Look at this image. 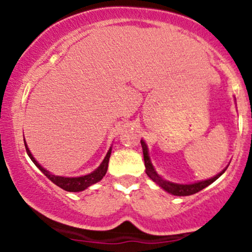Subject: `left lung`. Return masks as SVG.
<instances>
[{"label":"left lung","mask_w":252,"mask_h":252,"mask_svg":"<svg viewBox=\"0 0 252 252\" xmlns=\"http://www.w3.org/2000/svg\"><path fill=\"white\" fill-rule=\"evenodd\" d=\"M142 144V149H143V158H144V165H146V174L154 181L156 184H158L163 190H165L166 192L171 193V195H175V196H190L193 195V193H197L198 191L203 190L205 188H207L208 185H211L212 183L217 180L221 174L225 171L224 169L223 171L216 175L214 178L208 179V180L205 181H198V183L195 184H189V185H181V184H174L170 183V181H166L163 180L160 176L157 174V171L154 170L153 165L151 163V159H149V154H148V148H147V144L144 143V141H141Z\"/></svg>","instance_id":"obj_1"}]
</instances>
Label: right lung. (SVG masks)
<instances>
[{
	"label": "right lung",
	"mask_w": 252,
	"mask_h": 252,
	"mask_svg": "<svg viewBox=\"0 0 252 252\" xmlns=\"http://www.w3.org/2000/svg\"><path fill=\"white\" fill-rule=\"evenodd\" d=\"M24 146H26L27 149V153H28L29 158L33 160V163L38 166L39 169L41 170V173L46 176L49 180H51L55 185H57L59 188L63 189V190L69 191V192H79V191H83L86 190L87 188L92 186L93 184H96L98 181H100L101 179L105 176L106 171H108V164H109V158H110V154H111V148L109 149L108 153H106V157L104 158V160L101 161L100 165L93 171V173L88 174V175H84V176H78V178H64V176H56V175H52L50 174L49 171L45 170L44 168L35 160L33 156H32L31 151H29L28 146H27L26 141H24Z\"/></svg>",
	"instance_id": "add662e5"
}]
</instances>
